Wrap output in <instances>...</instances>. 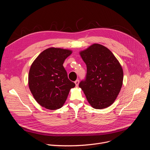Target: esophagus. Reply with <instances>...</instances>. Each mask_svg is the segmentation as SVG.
<instances>
[{
	"label": "esophagus",
	"mask_w": 150,
	"mask_h": 150,
	"mask_svg": "<svg viewBox=\"0 0 150 150\" xmlns=\"http://www.w3.org/2000/svg\"><path fill=\"white\" fill-rule=\"evenodd\" d=\"M79 83V81L78 80V79L75 81V85H76V87H78V86Z\"/></svg>",
	"instance_id": "obj_1"
}]
</instances>
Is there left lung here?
Here are the masks:
<instances>
[{"instance_id":"8db88e82","label":"left lung","mask_w":150,"mask_h":150,"mask_svg":"<svg viewBox=\"0 0 150 150\" xmlns=\"http://www.w3.org/2000/svg\"><path fill=\"white\" fill-rule=\"evenodd\" d=\"M79 54L87 65L85 81L79 87L89 104L96 109H105L117 97L123 79V71L119 60L106 47L94 43Z\"/></svg>"}]
</instances>
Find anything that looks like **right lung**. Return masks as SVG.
Here are the masks:
<instances>
[{
    "instance_id": "1",
    "label": "right lung",
    "mask_w": 150,
    "mask_h": 150,
    "mask_svg": "<svg viewBox=\"0 0 150 150\" xmlns=\"http://www.w3.org/2000/svg\"><path fill=\"white\" fill-rule=\"evenodd\" d=\"M72 53L71 50L50 47L42 51L31 64L28 86L36 101L51 110L61 108L69 91L75 84L71 81L63 64Z\"/></svg>"
}]
</instances>
